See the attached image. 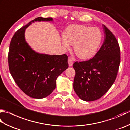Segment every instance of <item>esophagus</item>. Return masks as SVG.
Instances as JSON below:
<instances>
[{
  "label": "esophagus",
  "mask_w": 130,
  "mask_h": 130,
  "mask_svg": "<svg viewBox=\"0 0 130 130\" xmlns=\"http://www.w3.org/2000/svg\"><path fill=\"white\" fill-rule=\"evenodd\" d=\"M68 64L69 67H71V66H72L73 64V60H72V59H70V58H69V59H68Z\"/></svg>",
  "instance_id": "1"
}]
</instances>
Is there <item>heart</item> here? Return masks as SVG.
Instances as JSON below:
<instances>
[{"label":"heart","mask_w":130,"mask_h":130,"mask_svg":"<svg viewBox=\"0 0 130 130\" xmlns=\"http://www.w3.org/2000/svg\"><path fill=\"white\" fill-rule=\"evenodd\" d=\"M62 45L66 48L74 45L76 55L82 59L94 56L101 45L102 33L96 27L73 24L68 26L63 32Z\"/></svg>","instance_id":"obj_1"}]
</instances>
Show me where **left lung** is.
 Returning <instances> with one entry per match:
<instances>
[{"label": "left lung", "instance_id": "obj_1", "mask_svg": "<svg viewBox=\"0 0 130 130\" xmlns=\"http://www.w3.org/2000/svg\"><path fill=\"white\" fill-rule=\"evenodd\" d=\"M104 40L92 59L74 63L75 71L73 88L76 94L85 101L102 97L114 83L120 63V48L110 30L103 24Z\"/></svg>", "mask_w": 130, "mask_h": 130}]
</instances>
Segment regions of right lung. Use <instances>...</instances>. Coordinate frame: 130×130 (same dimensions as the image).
<instances>
[{"label": "right lung", "instance_id": "add662e5", "mask_svg": "<svg viewBox=\"0 0 130 130\" xmlns=\"http://www.w3.org/2000/svg\"><path fill=\"white\" fill-rule=\"evenodd\" d=\"M52 21V18L39 17L18 29L13 36L8 53L10 73L18 87L34 98H43L56 88V81L68 68V56L39 54L30 47L24 37L32 22Z\"/></svg>", "mask_w": 130, "mask_h": 130}]
</instances>
